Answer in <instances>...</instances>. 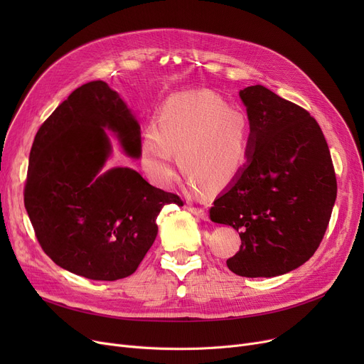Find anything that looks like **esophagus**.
<instances>
[{
	"label": "esophagus",
	"mask_w": 364,
	"mask_h": 364,
	"mask_svg": "<svg viewBox=\"0 0 364 364\" xmlns=\"http://www.w3.org/2000/svg\"><path fill=\"white\" fill-rule=\"evenodd\" d=\"M188 211L198 215L200 220H208V214L203 208H199V206H188Z\"/></svg>",
	"instance_id": "esophagus-1"
}]
</instances>
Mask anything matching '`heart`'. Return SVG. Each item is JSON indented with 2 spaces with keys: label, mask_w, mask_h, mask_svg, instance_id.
I'll use <instances>...</instances> for the list:
<instances>
[{
  "label": "heart",
  "mask_w": 364,
  "mask_h": 364,
  "mask_svg": "<svg viewBox=\"0 0 364 364\" xmlns=\"http://www.w3.org/2000/svg\"><path fill=\"white\" fill-rule=\"evenodd\" d=\"M251 153L252 128L246 112L209 91H190L165 102L156 127L143 134L140 161L156 186L174 183L177 155L193 187L221 190L239 178Z\"/></svg>",
  "instance_id": "obj_1"
}]
</instances>
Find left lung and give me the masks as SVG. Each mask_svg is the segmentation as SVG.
Masks as SVG:
<instances>
[{
	"label": "left lung",
	"mask_w": 364,
	"mask_h": 364,
	"mask_svg": "<svg viewBox=\"0 0 364 364\" xmlns=\"http://www.w3.org/2000/svg\"><path fill=\"white\" fill-rule=\"evenodd\" d=\"M252 128L251 159L214 200L209 217L239 232L227 267L243 277H273L309 261L326 233L336 199L331 151L304 107L262 85L240 92Z\"/></svg>",
	"instance_id": "1"
}]
</instances>
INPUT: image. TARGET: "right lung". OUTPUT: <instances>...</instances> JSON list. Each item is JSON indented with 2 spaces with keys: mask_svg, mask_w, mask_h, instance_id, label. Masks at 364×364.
<instances>
[{
  "mask_svg": "<svg viewBox=\"0 0 364 364\" xmlns=\"http://www.w3.org/2000/svg\"><path fill=\"white\" fill-rule=\"evenodd\" d=\"M105 128L140 156V127L119 94L103 81L76 88L36 132L23 198L35 236L57 265L112 282L137 270L156 239L161 209L183 200L129 168L99 176L110 155Z\"/></svg>",
  "mask_w": 364,
  "mask_h": 364,
  "instance_id": "right-lung-1",
  "label": "right lung"
}]
</instances>
